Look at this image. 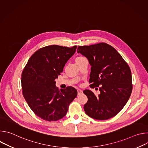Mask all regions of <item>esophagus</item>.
I'll list each match as a JSON object with an SVG mask.
<instances>
[{
  "instance_id": "obj_1",
  "label": "esophagus",
  "mask_w": 148,
  "mask_h": 148,
  "mask_svg": "<svg viewBox=\"0 0 148 148\" xmlns=\"http://www.w3.org/2000/svg\"><path fill=\"white\" fill-rule=\"evenodd\" d=\"M77 93H78V95H81V94H82V91L81 90H77Z\"/></svg>"
}]
</instances>
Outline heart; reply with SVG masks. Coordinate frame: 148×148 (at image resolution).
Listing matches in <instances>:
<instances>
[{"mask_svg":"<svg viewBox=\"0 0 148 148\" xmlns=\"http://www.w3.org/2000/svg\"><path fill=\"white\" fill-rule=\"evenodd\" d=\"M84 58V57H81V56L77 57L75 58V62H76V61H79V60H81V59H82V58Z\"/></svg>","mask_w":148,"mask_h":148,"instance_id":"obj_1","label":"heart"}]
</instances>
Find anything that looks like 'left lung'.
<instances>
[{
	"label": "left lung",
	"instance_id": "8db88e82",
	"mask_svg": "<svg viewBox=\"0 0 148 148\" xmlns=\"http://www.w3.org/2000/svg\"><path fill=\"white\" fill-rule=\"evenodd\" d=\"M77 53L85 56L91 66L90 87L100 86L98 96L89 90L83 91L88 97L84 111L98 120L114 117L123 108L132 92L129 66L114 47L104 43L79 46Z\"/></svg>",
	"mask_w": 148,
	"mask_h": 148
}]
</instances>
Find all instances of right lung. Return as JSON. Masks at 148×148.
Masks as SVG:
<instances>
[{"mask_svg": "<svg viewBox=\"0 0 148 148\" xmlns=\"http://www.w3.org/2000/svg\"><path fill=\"white\" fill-rule=\"evenodd\" d=\"M77 47L51 45L41 48L31 56L23 71V97L33 112L41 119H61L77 95V90L73 87L59 90L55 81Z\"/></svg>", "mask_w": 148, "mask_h": 148, "instance_id": "obj_1", "label": "right lung"}]
</instances>
